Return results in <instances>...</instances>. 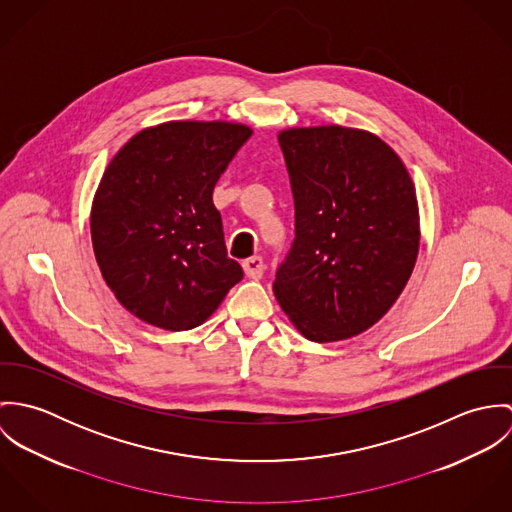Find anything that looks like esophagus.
I'll use <instances>...</instances> for the list:
<instances>
[{
	"label": "esophagus",
	"mask_w": 512,
	"mask_h": 512,
	"mask_svg": "<svg viewBox=\"0 0 512 512\" xmlns=\"http://www.w3.org/2000/svg\"><path fill=\"white\" fill-rule=\"evenodd\" d=\"M242 268H244V274H246L248 278L260 280L266 266H264V260H262L260 256H252V258H248V260L242 262Z\"/></svg>",
	"instance_id": "34e87169"
}]
</instances>
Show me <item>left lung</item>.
Returning a JSON list of instances; mask_svg holds the SVG:
<instances>
[{
	"instance_id": "left-lung-1",
	"label": "left lung",
	"mask_w": 512,
	"mask_h": 512,
	"mask_svg": "<svg viewBox=\"0 0 512 512\" xmlns=\"http://www.w3.org/2000/svg\"><path fill=\"white\" fill-rule=\"evenodd\" d=\"M292 183L295 238L274 295L313 343L372 327L406 288L420 248L414 181L378 136L343 126L278 134Z\"/></svg>"
}]
</instances>
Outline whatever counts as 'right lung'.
I'll use <instances>...</instances> for the list:
<instances>
[{"instance_id": "1", "label": "right lung", "mask_w": 512, "mask_h": 512, "mask_svg": "<svg viewBox=\"0 0 512 512\" xmlns=\"http://www.w3.org/2000/svg\"><path fill=\"white\" fill-rule=\"evenodd\" d=\"M250 136L236 122H163L108 163L90 211L92 248L104 282L138 319L199 327L242 280L213 191Z\"/></svg>"}]
</instances>
